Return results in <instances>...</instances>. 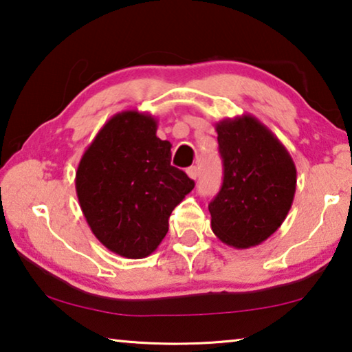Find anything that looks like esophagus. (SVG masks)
<instances>
[{
	"instance_id": "obj_1",
	"label": "esophagus",
	"mask_w": 352,
	"mask_h": 352,
	"mask_svg": "<svg viewBox=\"0 0 352 352\" xmlns=\"http://www.w3.org/2000/svg\"><path fill=\"white\" fill-rule=\"evenodd\" d=\"M186 174L189 175V178H192V180H195V178L199 177V168H195V166H190V168L186 170Z\"/></svg>"
}]
</instances>
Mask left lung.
I'll list each match as a JSON object with an SVG mask.
<instances>
[{
  "label": "left lung",
  "mask_w": 352,
  "mask_h": 352,
  "mask_svg": "<svg viewBox=\"0 0 352 352\" xmlns=\"http://www.w3.org/2000/svg\"><path fill=\"white\" fill-rule=\"evenodd\" d=\"M223 183L208 205L211 228L234 248L256 247L287 217L296 189V168L284 144L253 115L216 124Z\"/></svg>",
  "instance_id": "obj_1"
}]
</instances>
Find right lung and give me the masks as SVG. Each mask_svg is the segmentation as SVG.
I'll return each mask as SVG.
<instances>
[{"label":"right lung","instance_id":"add662e5","mask_svg":"<svg viewBox=\"0 0 352 352\" xmlns=\"http://www.w3.org/2000/svg\"><path fill=\"white\" fill-rule=\"evenodd\" d=\"M148 113H116L83 152L76 192L93 234L110 252L142 259L158 248L169 217L194 182L170 164L169 141Z\"/></svg>","mask_w":352,"mask_h":352}]
</instances>
